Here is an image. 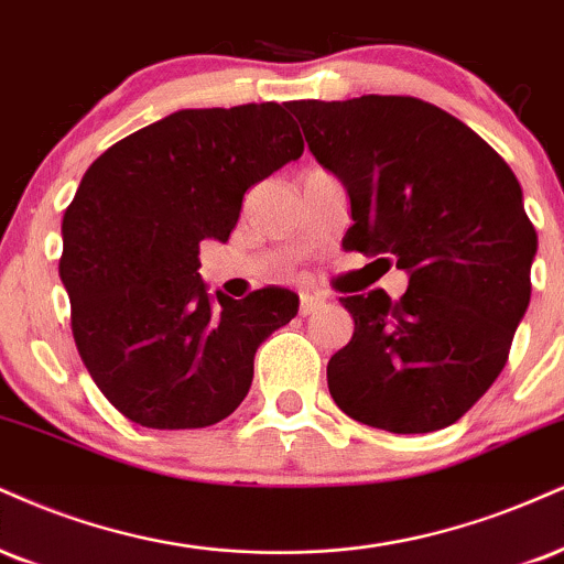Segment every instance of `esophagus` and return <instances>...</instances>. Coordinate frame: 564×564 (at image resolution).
<instances>
[{"label": "esophagus", "mask_w": 564, "mask_h": 564, "mask_svg": "<svg viewBox=\"0 0 564 564\" xmlns=\"http://www.w3.org/2000/svg\"><path fill=\"white\" fill-rule=\"evenodd\" d=\"M325 304V296L321 294H310V291H304V294H300V315L307 317L312 315V312H317Z\"/></svg>", "instance_id": "obj_1"}]
</instances>
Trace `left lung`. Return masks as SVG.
Segmentation results:
<instances>
[{
	"instance_id": "8db88e82",
	"label": "left lung",
	"mask_w": 564,
	"mask_h": 564,
	"mask_svg": "<svg viewBox=\"0 0 564 564\" xmlns=\"http://www.w3.org/2000/svg\"><path fill=\"white\" fill-rule=\"evenodd\" d=\"M310 152L344 181V249L410 286L341 296L355 334L328 362L334 402L389 433L457 423L497 381L531 302L539 247L520 183L463 120L415 97L302 99Z\"/></svg>"
}]
</instances>
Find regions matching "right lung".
<instances>
[{
    "instance_id": "1",
    "label": "right lung",
    "mask_w": 564,
    "mask_h": 564,
    "mask_svg": "<svg viewBox=\"0 0 564 564\" xmlns=\"http://www.w3.org/2000/svg\"><path fill=\"white\" fill-rule=\"evenodd\" d=\"M302 152L286 105L262 101L167 115L84 173L63 217L59 278L88 376L128 420L207 429L243 402L257 347L300 300L209 294L199 243L228 241L247 188Z\"/></svg>"
}]
</instances>
